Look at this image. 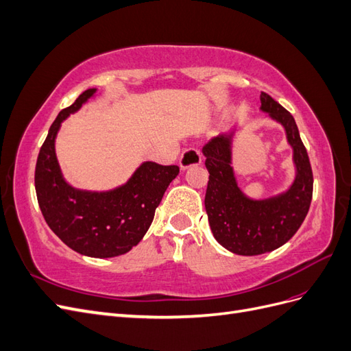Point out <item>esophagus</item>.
Instances as JSON below:
<instances>
[{
	"label": "esophagus",
	"mask_w": 351,
	"mask_h": 351,
	"mask_svg": "<svg viewBox=\"0 0 351 351\" xmlns=\"http://www.w3.org/2000/svg\"><path fill=\"white\" fill-rule=\"evenodd\" d=\"M200 162H202V155H200V151L196 149V147H189V149H186L182 154V156H180V167L183 169L193 165H199Z\"/></svg>",
	"instance_id": "obj_1"
}]
</instances>
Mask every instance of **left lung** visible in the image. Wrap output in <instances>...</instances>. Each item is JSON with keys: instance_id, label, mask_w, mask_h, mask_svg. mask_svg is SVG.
Listing matches in <instances>:
<instances>
[{"instance_id": "8db88e82", "label": "left lung", "mask_w": 351, "mask_h": 351, "mask_svg": "<svg viewBox=\"0 0 351 351\" xmlns=\"http://www.w3.org/2000/svg\"><path fill=\"white\" fill-rule=\"evenodd\" d=\"M261 110L281 123L293 146L297 176L285 193L265 200L244 196L231 168V136L219 134L202 147L209 173L205 208L212 234L227 250L254 256L272 252L300 228L311 208L313 174L309 156L293 115L268 93H261Z\"/></svg>"}]
</instances>
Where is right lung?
Wrapping results in <instances>:
<instances>
[{"instance_id": "1", "label": "right lung", "mask_w": 351, "mask_h": 351, "mask_svg": "<svg viewBox=\"0 0 351 351\" xmlns=\"http://www.w3.org/2000/svg\"><path fill=\"white\" fill-rule=\"evenodd\" d=\"M93 93L95 89L84 90L51 124L38 155L35 189L42 215L62 243L90 258H114L127 253L143 239L155 209L180 168L143 162L127 184L105 193L82 192L69 186L57 162L56 136L62 120L77 111Z\"/></svg>"}]
</instances>
